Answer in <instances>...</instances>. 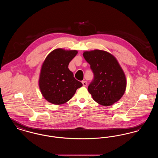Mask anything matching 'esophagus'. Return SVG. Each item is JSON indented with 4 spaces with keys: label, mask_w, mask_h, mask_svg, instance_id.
Returning <instances> with one entry per match:
<instances>
[{
    "label": "esophagus",
    "mask_w": 158,
    "mask_h": 158,
    "mask_svg": "<svg viewBox=\"0 0 158 158\" xmlns=\"http://www.w3.org/2000/svg\"><path fill=\"white\" fill-rule=\"evenodd\" d=\"M82 82L83 86H86L87 85V82H86V81H82Z\"/></svg>",
    "instance_id": "obj_1"
}]
</instances>
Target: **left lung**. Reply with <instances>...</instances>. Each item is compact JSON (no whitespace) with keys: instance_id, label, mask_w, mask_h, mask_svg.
I'll use <instances>...</instances> for the list:
<instances>
[{"instance_id":"8db88e82","label":"left lung","mask_w":158,"mask_h":158,"mask_svg":"<svg viewBox=\"0 0 158 158\" xmlns=\"http://www.w3.org/2000/svg\"><path fill=\"white\" fill-rule=\"evenodd\" d=\"M83 56L94 73L88 90L94 101L103 106L117 102L125 92L127 82L117 59L110 53L99 50L85 52Z\"/></svg>"}]
</instances>
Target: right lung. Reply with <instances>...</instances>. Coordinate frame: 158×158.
<instances>
[{
    "instance_id": "1",
    "label": "right lung",
    "mask_w": 158,
    "mask_h": 158,
    "mask_svg": "<svg viewBox=\"0 0 158 158\" xmlns=\"http://www.w3.org/2000/svg\"><path fill=\"white\" fill-rule=\"evenodd\" d=\"M77 54L76 50L57 48L47 56L41 69L39 87L49 102L55 105L64 104L82 86L68 68Z\"/></svg>"
}]
</instances>
